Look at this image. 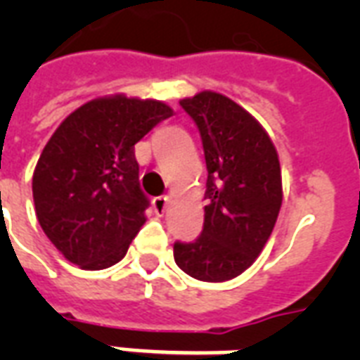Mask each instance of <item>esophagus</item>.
<instances>
[{
	"instance_id": "34e87169",
	"label": "esophagus",
	"mask_w": 360,
	"mask_h": 360,
	"mask_svg": "<svg viewBox=\"0 0 360 360\" xmlns=\"http://www.w3.org/2000/svg\"><path fill=\"white\" fill-rule=\"evenodd\" d=\"M169 198L168 196H157L153 200V207H155V213L157 214H164L166 213V209H168Z\"/></svg>"
}]
</instances>
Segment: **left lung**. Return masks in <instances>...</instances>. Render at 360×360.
I'll return each instance as SVG.
<instances>
[{"label": "left lung", "mask_w": 360, "mask_h": 360, "mask_svg": "<svg viewBox=\"0 0 360 360\" xmlns=\"http://www.w3.org/2000/svg\"><path fill=\"white\" fill-rule=\"evenodd\" d=\"M202 136L207 183L203 231L175 243L181 271L202 282L245 273L269 240L282 205L278 153L256 117L226 95L200 91L179 101Z\"/></svg>", "instance_id": "obj_1"}]
</instances>
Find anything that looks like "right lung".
<instances>
[{"mask_svg": "<svg viewBox=\"0 0 360 360\" xmlns=\"http://www.w3.org/2000/svg\"><path fill=\"white\" fill-rule=\"evenodd\" d=\"M172 114L153 98L98 97L48 140L33 172V202L42 231L70 263L98 271L123 259L149 207L134 146Z\"/></svg>", "mask_w": 360, "mask_h": 360, "instance_id": "right-lung-1", "label": "right lung"}]
</instances>
